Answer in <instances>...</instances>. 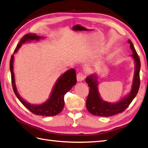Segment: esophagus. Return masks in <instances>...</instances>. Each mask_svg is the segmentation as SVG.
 I'll return each mask as SVG.
<instances>
[{
    "label": "esophagus",
    "mask_w": 148,
    "mask_h": 148,
    "mask_svg": "<svg viewBox=\"0 0 148 148\" xmlns=\"http://www.w3.org/2000/svg\"><path fill=\"white\" fill-rule=\"evenodd\" d=\"M86 75L83 73H79L77 74V81H82L85 79Z\"/></svg>",
    "instance_id": "34e87169"
}]
</instances>
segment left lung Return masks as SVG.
<instances>
[{"mask_svg":"<svg viewBox=\"0 0 148 148\" xmlns=\"http://www.w3.org/2000/svg\"><path fill=\"white\" fill-rule=\"evenodd\" d=\"M129 43L130 49L133 52L132 56L136 63L135 74L131 91L128 97L123 99L121 101L116 103H109L108 102L104 101L99 97L97 88V76L95 75H90L86 79V82L90 87L89 94L86 99V108L88 112L91 114L97 116H110L122 113L128 107L138 92L140 86V58L130 40H129Z\"/></svg>","mask_w":148,"mask_h":148,"instance_id":"8db88e82","label":"left lung"}]
</instances>
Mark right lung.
<instances>
[{"label": "right lung", "instance_id": "right-lung-1", "mask_svg": "<svg viewBox=\"0 0 148 148\" xmlns=\"http://www.w3.org/2000/svg\"><path fill=\"white\" fill-rule=\"evenodd\" d=\"M40 38V36L36 35L35 34H26L21 39L19 43L18 44L14 50V53L18 50L23 43H25L26 42H28V41L35 40H38ZM13 60L14 55L11 56V60H10V71H11V74L12 89L16 96L18 97L19 100L21 102V103L26 108L28 109L31 112L37 115L50 116H55L60 113L64 107L65 95L71 90L72 87L75 85L77 82L76 74H75V71L74 69L67 71L58 79L53 89L52 92H51L49 100L42 105H33L24 100L19 95L18 92H17L14 81V74L13 71Z\"/></svg>", "mask_w": 148, "mask_h": 148}]
</instances>
